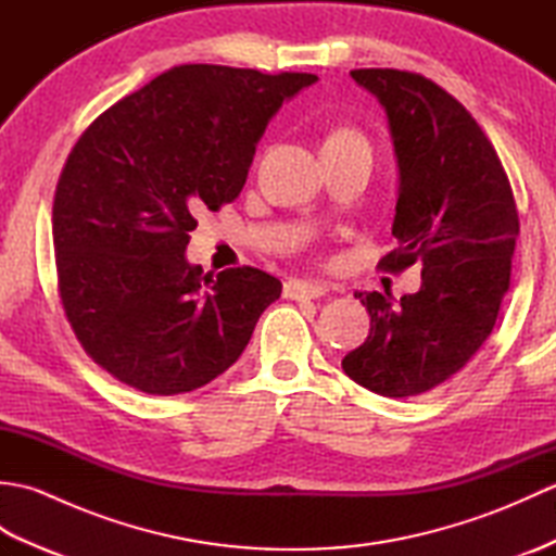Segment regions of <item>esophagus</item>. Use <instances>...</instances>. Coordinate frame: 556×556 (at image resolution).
Instances as JSON below:
<instances>
[{"label": "esophagus", "mask_w": 556, "mask_h": 556, "mask_svg": "<svg viewBox=\"0 0 556 556\" xmlns=\"http://www.w3.org/2000/svg\"><path fill=\"white\" fill-rule=\"evenodd\" d=\"M329 287L317 285V281H287L285 285V299L291 301H305V299H323L327 296Z\"/></svg>", "instance_id": "esophagus-1"}]
</instances>
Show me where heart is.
I'll return each instance as SVG.
<instances>
[{"instance_id":"obj_1","label":"heart","mask_w":556,"mask_h":556,"mask_svg":"<svg viewBox=\"0 0 556 556\" xmlns=\"http://www.w3.org/2000/svg\"><path fill=\"white\" fill-rule=\"evenodd\" d=\"M323 148H368V138L356 126H337L327 134Z\"/></svg>"}]
</instances>
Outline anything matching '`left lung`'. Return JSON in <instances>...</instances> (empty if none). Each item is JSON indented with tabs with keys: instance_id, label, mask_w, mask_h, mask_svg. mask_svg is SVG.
I'll return each instance as SVG.
<instances>
[{
	"instance_id": "left-lung-1",
	"label": "left lung",
	"mask_w": 556,
	"mask_h": 556,
	"mask_svg": "<svg viewBox=\"0 0 556 556\" xmlns=\"http://www.w3.org/2000/svg\"><path fill=\"white\" fill-rule=\"evenodd\" d=\"M382 102L399 162L392 233L380 260L399 275L420 263V291L358 293L370 334L341 368L370 392L406 399L446 382L485 344L511 277L514 191L480 124L434 80L399 68H353Z\"/></svg>"
}]
</instances>
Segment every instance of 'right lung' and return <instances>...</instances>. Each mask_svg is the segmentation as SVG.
Returning a JSON list of instances; mask_svg holds the SVG:
<instances>
[{
	"label": "right lung",
	"instance_id": "obj_1",
	"mask_svg": "<svg viewBox=\"0 0 556 556\" xmlns=\"http://www.w3.org/2000/svg\"><path fill=\"white\" fill-rule=\"evenodd\" d=\"M315 74L186 64L102 112L56 181V289L83 351L138 392H193L239 361L281 281L186 263L205 207L239 198L255 143Z\"/></svg>",
	"mask_w": 556,
	"mask_h": 556
}]
</instances>
